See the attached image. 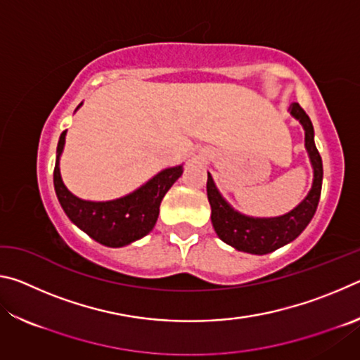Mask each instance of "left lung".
<instances>
[{"instance_id":"left-lung-1","label":"left lung","mask_w":360,"mask_h":360,"mask_svg":"<svg viewBox=\"0 0 360 360\" xmlns=\"http://www.w3.org/2000/svg\"><path fill=\"white\" fill-rule=\"evenodd\" d=\"M290 114L300 122L304 130V148L311 160L314 179L311 191L303 202L289 211L288 214L278 217H251L235 211L225 202L222 195L208 173L206 192L211 205V222L219 238L235 249L249 254L264 255L276 251L288 243L294 241L311 221L321 198L322 188V158L314 144V130L308 114L298 103L289 106Z\"/></svg>"}]
</instances>
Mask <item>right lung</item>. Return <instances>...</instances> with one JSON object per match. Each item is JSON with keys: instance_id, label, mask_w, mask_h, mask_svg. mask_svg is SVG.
Here are the masks:
<instances>
[{"instance_id": "right-lung-1", "label": "right lung", "mask_w": 360, "mask_h": 360, "mask_svg": "<svg viewBox=\"0 0 360 360\" xmlns=\"http://www.w3.org/2000/svg\"><path fill=\"white\" fill-rule=\"evenodd\" d=\"M65 136L66 130L58 139L53 187L70 221L90 238L109 248L127 246L148 235L157 222L163 197L182 174V165L163 169L144 186L122 198L111 202H87L72 195L60 176V155L63 152Z\"/></svg>"}]
</instances>
